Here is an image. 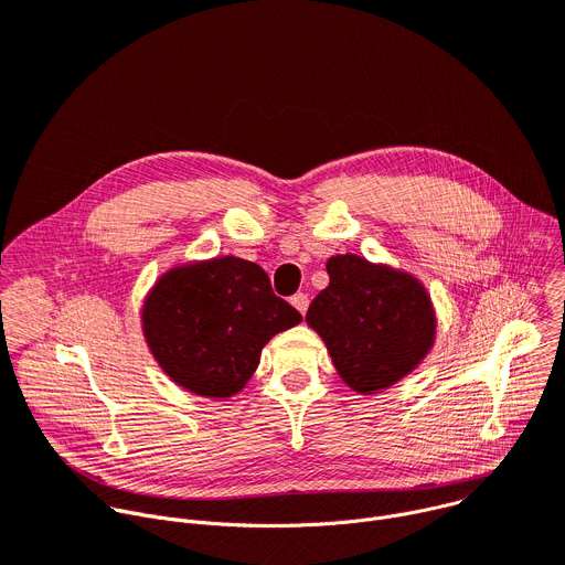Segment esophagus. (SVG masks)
<instances>
[{
    "label": "esophagus",
    "instance_id": "esophagus-1",
    "mask_svg": "<svg viewBox=\"0 0 565 565\" xmlns=\"http://www.w3.org/2000/svg\"><path fill=\"white\" fill-rule=\"evenodd\" d=\"M291 305L300 311V315H305L307 307H309V296L307 294H294L291 296Z\"/></svg>",
    "mask_w": 565,
    "mask_h": 565
}]
</instances>
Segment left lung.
Here are the masks:
<instances>
[{"instance_id": "1", "label": "left lung", "mask_w": 565, "mask_h": 565, "mask_svg": "<svg viewBox=\"0 0 565 565\" xmlns=\"http://www.w3.org/2000/svg\"><path fill=\"white\" fill-rule=\"evenodd\" d=\"M328 274L330 285L311 300L305 321L326 341L341 380L367 395L397 384L435 339L426 289L352 254L330 258Z\"/></svg>"}]
</instances>
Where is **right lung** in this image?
Listing matches in <instances>:
<instances>
[{
	"label": "right lung",
	"instance_id": "1",
	"mask_svg": "<svg viewBox=\"0 0 565 565\" xmlns=\"http://www.w3.org/2000/svg\"><path fill=\"white\" fill-rule=\"evenodd\" d=\"M300 321L263 267L233 256L170 269L143 305V334L168 377L220 399L242 391L263 345Z\"/></svg>",
	"mask_w": 565,
	"mask_h": 565
}]
</instances>
